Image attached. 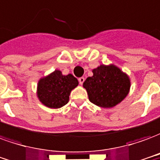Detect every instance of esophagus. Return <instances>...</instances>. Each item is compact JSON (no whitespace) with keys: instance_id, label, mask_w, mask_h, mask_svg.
<instances>
[{"instance_id":"obj_1","label":"esophagus","mask_w":160,"mask_h":160,"mask_svg":"<svg viewBox=\"0 0 160 160\" xmlns=\"http://www.w3.org/2000/svg\"><path fill=\"white\" fill-rule=\"evenodd\" d=\"M84 80H85V79H84V78H79V79H78V82H79V83H80V84H82V83H83V82H84Z\"/></svg>"}]
</instances>
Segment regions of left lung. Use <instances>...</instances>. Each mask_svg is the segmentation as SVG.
<instances>
[{
	"instance_id": "8db88e82",
	"label": "left lung",
	"mask_w": 160,
	"mask_h": 160,
	"mask_svg": "<svg viewBox=\"0 0 160 160\" xmlns=\"http://www.w3.org/2000/svg\"><path fill=\"white\" fill-rule=\"evenodd\" d=\"M92 72V77H89L82 84L92 103L102 108H112L128 96L129 78L115 65L102 64Z\"/></svg>"
}]
</instances>
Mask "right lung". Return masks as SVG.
Returning a JSON list of instances; mask_svg holds the SVG:
<instances>
[{"mask_svg": "<svg viewBox=\"0 0 160 160\" xmlns=\"http://www.w3.org/2000/svg\"><path fill=\"white\" fill-rule=\"evenodd\" d=\"M78 85V79L72 75L64 76L57 70L38 81L37 95L45 106L59 108L67 104L71 90Z\"/></svg>", "mask_w": 160, "mask_h": 160, "instance_id": "obj_1", "label": "right lung"}]
</instances>
